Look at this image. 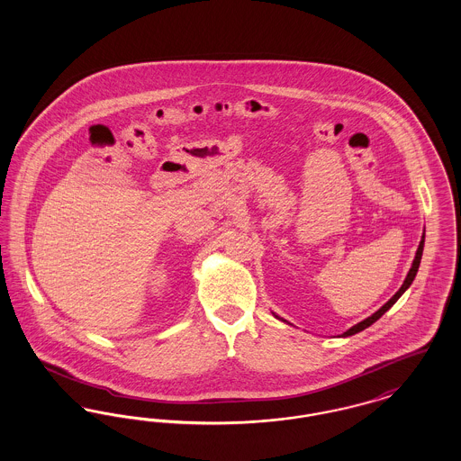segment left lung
Here are the masks:
<instances>
[{
  "label": "left lung",
  "instance_id": "1",
  "mask_svg": "<svg viewBox=\"0 0 461 461\" xmlns=\"http://www.w3.org/2000/svg\"><path fill=\"white\" fill-rule=\"evenodd\" d=\"M423 241H425V233H423V237H421V241H420V245H418L417 256H415V261H413V266H411V269H410V273H408V276H406V280H404V284L402 286L397 290L394 294V297L389 301V303H385L384 306L380 307L375 314H372L370 318H366V320H363L361 323H357V325H354L352 329L348 330L346 333H344V337H349V335H354V333H357V331H361V330L368 329L370 325H373L385 311H389L391 307L394 306L395 301L406 292V288L413 284V280H415V276H417L418 266H420V261H421V254H423Z\"/></svg>",
  "mask_w": 461,
  "mask_h": 461
}]
</instances>
